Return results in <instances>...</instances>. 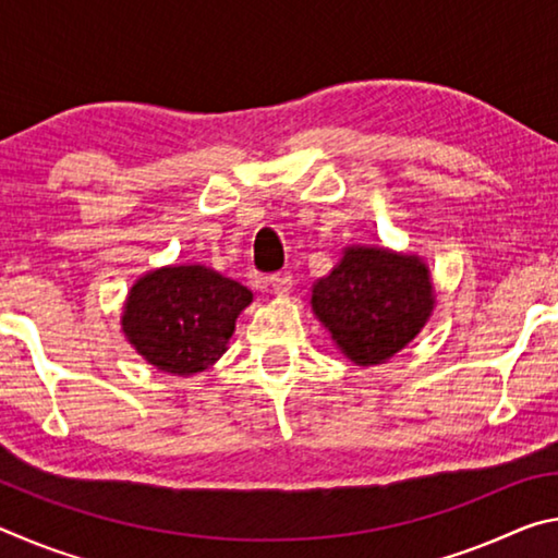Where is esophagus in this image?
<instances>
[{
  "instance_id": "obj_1",
  "label": "esophagus",
  "mask_w": 558,
  "mask_h": 558,
  "mask_svg": "<svg viewBox=\"0 0 558 558\" xmlns=\"http://www.w3.org/2000/svg\"><path fill=\"white\" fill-rule=\"evenodd\" d=\"M270 288L278 298L288 295V292L292 290V276L290 272H276V276H270Z\"/></svg>"
}]
</instances>
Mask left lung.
<instances>
[{
	"label": "left lung",
	"mask_w": 558,
	"mask_h": 558,
	"mask_svg": "<svg viewBox=\"0 0 558 558\" xmlns=\"http://www.w3.org/2000/svg\"><path fill=\"white\" fill-rule=\"evenodd\" d=\"M313 313L359 366L384 364L428 323L433 280L418 256L349 245L327 278L313 286Z\"/></svg>",
	"instance_id": "obj_1"
}]
</instances>
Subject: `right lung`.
<instances>
[{
	"mask_svg": "<svg viewBox=\"0 0 558 558\" xmlns=\"http://www.w3.org/2000/svg\"><path fill=\"white\" fill-rule=\"evenodd\" d=\"M253 292L204 266L147 272L132 286L122 332L159 372L199 374L226 352Z\"/></svg>",
	"mask_w": 558,
	"mask_h": 558,
	"instance_id": "right-lung-1",
	"label": "right lung"
}]
</instances>
